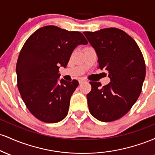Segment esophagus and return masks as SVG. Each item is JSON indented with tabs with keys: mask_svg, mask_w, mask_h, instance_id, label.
Masks as SVG:
<instances>
[{
	"mask_svg": "<svg viewBox=\"0 0 155 155\" xmlns=\"http://www.w3.org/2000/svg\"><path fill=\"white\" fill-rule=\"evenodd\" d=\"M85 81H87L86 80H85V79H80V80H79V84H82V83H84V82H85Z\"/></svg>",
	"mask_w": 155,
	"mask_h": 155,
	"instance_id": "obj_1",
	"label": "esophagus"
}]
</instances>
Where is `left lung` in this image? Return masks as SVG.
<instances>
[{"label":"left lung","mask_w":155,"mask_h":155,"mask_svg":"<svg viewBox=\"0 0 155 155\" xmlns=\"http://www.w3.org/2000/svg\"><path fill=\"white\" fill-rule=\"evenodd\" d=\"M84 34L97 53L98 68L107 71L111 79L104 87L90 81L89 111L101 122L119 120L130 110L141 92L146 75L143 54L134 39L118 28Z\"/></svg>","instance_id":"8db88e82"}]
</instances>
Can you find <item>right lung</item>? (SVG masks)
I'll return each mask as SVG.
<instances>
[{
  "label": "right lung",
  "mask_w": 155,
  "mask_h": 155,
  "mask_svg": "<svg viewBox=\"0 0 155 155\" xmlns=\"http://www.w3.org/2000/svg\"><path fill=\"white\" fill-rule=\"evenodd\" d=\"M87 43L80 32L54 25L42 27L27 39L16 67L17 87L28 109L38 120L55 123L67 116L79 82L61 79L58 84L59 68L67 66L78 45Z\"/></svg>",
  "instance_id": "add662e5"
}]
</instances>
